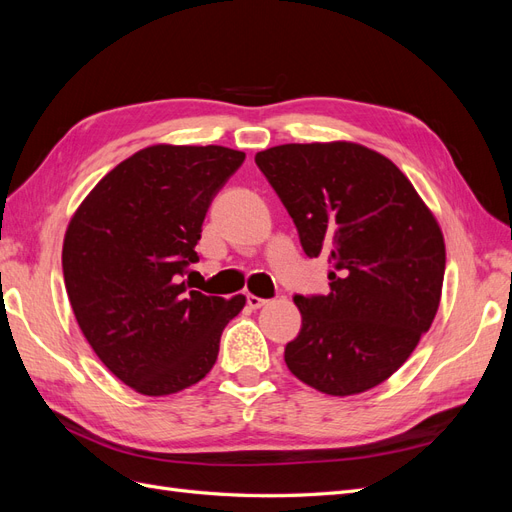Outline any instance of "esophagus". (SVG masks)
<instances>
[{"label": "esophagus", "instance_id": "esophagus-1", "mask_svg": "<svg viewBox=\"0 0 512 512\" xmlns=\"http://www.w3.org/2000/svg\"><path fill=\"white\" fill-rule=\"evenodd\" d=\"M265 303H267V299H260V297H256V294H247V305H250V309H260Z\"/></svg>", "mask_w": 512, "mask_h": 512}]
</instances>
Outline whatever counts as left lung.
<instances>
[{"mask_svg":"<svg viewBox=\"0 0 512 512\" xmlns=\"http://www.w3.org/2000/svg\"><path fill=\"white\" fill-rule=\"evenodd\" d=\"M309 258H329V294H297L301 331L288 369L327 395L374 389L408 361L436 318L442 230L406 175L354 143L256 153Z\"/></svg>","mask_w":512,"mask_h":512,"instance_id":"left-lung-1","label":"left lung"}]
</instances>
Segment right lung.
<instances>
[{"instance_id": "right-lung-1", "label": "right lung", "mask_w": 512, "mask_h": 512, "mask_svg": "<svg viewBox=\"0 0 512 512\" xmlns=\"http://www.w3.org/2000/svg\"><path fill=\"white\" fill-rule=\"evenodd\" d=\"M243 151L153 145L108 173L68 224L61 265L76 322L98 359L136 393L160 397L203 380L245 297L181 282L205 215Z\"/></svg>"}]
</instances>
